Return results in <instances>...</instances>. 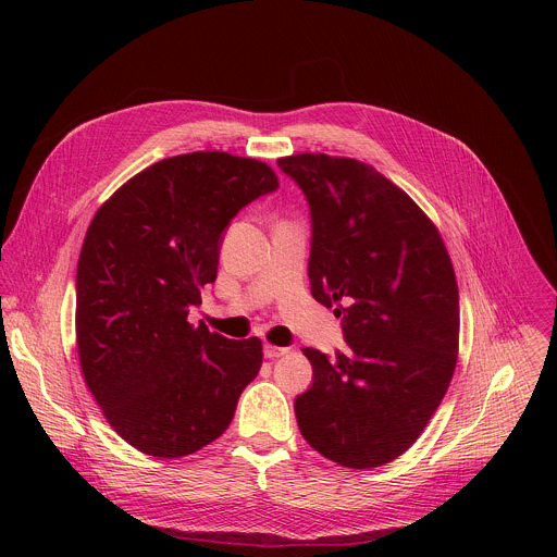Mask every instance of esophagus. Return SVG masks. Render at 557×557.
I'll use <instances>...</instances> for the list:
<instances>
[{
	"label": "esophagus",
	"mask_w": 557,
	"mask_h": 557,
	"mask_svg": "<svg viewBox=\"0 0 557 557\" xmlns=\"http://www.w3.org/2000/svg\"><path fill=\"white\" fill-rule=\"evenodd\" d=\"M288 348H282V346H273V344H264V357L267 359H277L282 355H286Z\"/></svg>",
	"instance_id": "obj_1"
}]
</instances>
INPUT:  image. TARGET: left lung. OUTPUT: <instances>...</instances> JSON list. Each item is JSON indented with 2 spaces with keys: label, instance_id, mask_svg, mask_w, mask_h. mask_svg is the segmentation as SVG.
<instances>
[{
  "label": "left lung",
  "instance_id": "1",
  "mask_svg": "<svg viewBox=\"0 0 557 557\" xmlns=\"http://www.w3.org/2000/svg\"><path fill=\"white\" fill-rule=\"evenodd\" d=\"M277 165L310 207V293L348 344L335 359L304 348L314 379L295 399L299 432L342 467L385 465L421 436L456 368L451 260L434 222L372 165L329 153Z\"/></svg>",
  "mask_w": 557,
  "mask_h": 557
}]
</instances>
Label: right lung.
Here are the masks:
<instances>
[{
  "label": "right lung",
  "mask_w": 557,
  "mask_h": 557,
  "mask_svg": "<svg viewBox=\"0 0 557 557\" xmlns=\"http://www.w3.org/2000/svg\"><path fill=\"white\" fill-rule=\"evenodd\" d=\"M280 187L256 158L194 151L129 178L92 218L76 264V348L114 432L181 458L215 441L258 376L262 342L187 322L215 282L231 218Z\"/></svg>",
  "instance_id": "obj_1"
}]
</instances>
